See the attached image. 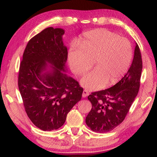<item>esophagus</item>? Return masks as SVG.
I'll list each match as a JSON object with an SVG mask.
<instances>
[{
	"label": "esophagus",
	"mask_w": 157,
	"mask_h": 157,
	"mask_svg": "<svg viewBox=\"0 0 157 157\" xmlns=\"http://www.w3.org/2000/svg\"><path fill=\"white\" fill-rule=\"evenodd\" d=\"M89 95V91H87V90H84L83 93H82V97L83 98H86V96H88Z\"/></svg>",
	"instance_id": "1"
}]
</instances>
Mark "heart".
Returning a JSON list of instances; mask_svg holds the SVG:
<instances>
[{
  "label": "heart",
  "instance_id": "1",
  "mask_svg": "<svg viewBox=\"0 0 157 157\" xmlns=\"http://www.w3.org/2000/svg\"><path fill=\"white\" fill-rule=\"evenodd\" d=\"M78 46L68 52V62L73 72L83 75L93 67L96 68L84 76L82 84L89 90H98L106 84H114L125 75L131 64L132 48L127 39L116 34L98 29L84 33Z\"/></svg>",
  "mask_w": 157,
  "mask_h": 157
}]
</instances>
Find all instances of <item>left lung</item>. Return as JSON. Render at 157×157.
Listing matches in <instances>:
<instances>
[{
	"mask_svg": "<svg viewBox=\"0 0 157 157\" xmlns=\"http://www.w3.org/2000/svg\"><path fill=\"white\" fill-rule=\"evenodd\" d=\"M142 68L141 53L136 44L132 65L125 75L113 86L92 92L88 96L92 108L86 123L91 130L107 133L124 121L139 92Z\"/></svg>",
	"mask_w": 157,
	"mask_h": 157,
	"instance_id": "left-lung-1",
	"label": "left lung"
}]
</instances>
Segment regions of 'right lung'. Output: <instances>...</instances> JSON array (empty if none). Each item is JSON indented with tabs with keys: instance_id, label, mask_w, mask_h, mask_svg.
<instances>
[{
	"instance_id": "obj_1",
	"label": "right lung",
	"mask_w": 157,
	"mask_h": 157,
	"mask_svg": "<svg viewBox=\"0 0 157 157\" xmlns=\"http://www.w3.org/2000/svg\"><path fill=\"white\" fill-rule=\"evenodd\" d=\"M61 28H47L28 41L23 55L18 85L28 118L44 131L57 129L82 98L83 88L65 72L67 48ZM46 62L54 67L45 72Z\"/></svg>"
}]
</instances>
